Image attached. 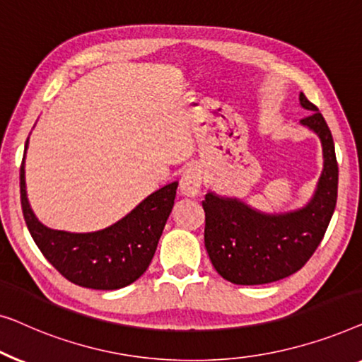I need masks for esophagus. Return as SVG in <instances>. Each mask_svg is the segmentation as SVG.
<instances>
[{"label":"esophagus","mask_w":362,"mask_h":362,"mask_svg":"<svg viewBox=\"0 0 362 362\" xmlns=\"http://www.w3.org/2000/svg\"><path fill=\"white\" fill-rule=\"evenodd\" d=\"M202 187V172L197 167H190L182 174L180 193L187 198H195L200 193Z\"/></svg>","instance_id":"1"}]
</instances>
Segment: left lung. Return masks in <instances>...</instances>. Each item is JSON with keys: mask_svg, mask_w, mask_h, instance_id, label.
<instances>
[{"mask_svg": "<svg viewBox=\"0 0 362 362\" xmlns=\"http://www.w3.org/2000/svg\"><path fill=\"white\" fill-rule=\"evenodd\" d=\"M300 106L312 111L300 124L322 144L323 169L313 195L288 211L257 210L238 197L208 190L205 247L213 267L228 282L261 285L281 281L305 266L322 243L338 197V164L328 124L302 91Z\"/></svg>", "mask_w": 362, "mask_h": 362, "instance_id": "left-lung-1", "label": "left lung"}]
</instances>
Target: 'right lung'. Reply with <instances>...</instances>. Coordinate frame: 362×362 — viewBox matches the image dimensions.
<instances>
[{"mask_svg": "<svg viewBox=\"0 0 362 362\" xmlns=\"http://www.w3.org/2000/svg\"><path fill=\"white\" fill-rule=\"evenodd\" d=\"M21 164V206L28 230L44 257L80 287L116 290L137 281L154 257L157 243L169 220L179 182L167 183L103 230L70 233L39 221L26 190V152Z\"/></svg>", "mask_w": 362, "mask_h": 362, "instance_id": "1", "label": "right lung"}]
</instances>
